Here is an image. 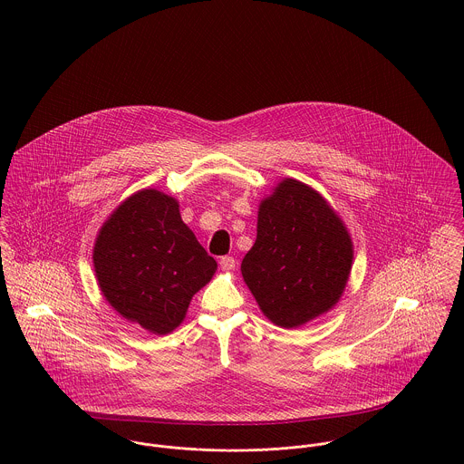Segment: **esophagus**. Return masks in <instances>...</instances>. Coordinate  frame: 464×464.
<instances>
[{"label":"esophagus","instance_id":"obj_1","mask_svg":"<svg viewBox=\"0 0 464 464\" xmlns=\"http://www.w3.org/2000/svg\"><path fill=\"white\" fill-rule=\"evenodd\" d=\"M236 265H237L236 259L230 257V256H225V257L219 259V266H221L223 271H232V269H236Z\"/></svg>","mask_w":464,"mask_h":464}]
</instances>
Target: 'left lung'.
Returning a JSON list of instances; mask_svg holds the SVG:
<instances>
[{
	"label": "left lung",
	"instance_id": "1",
	"mask_svg": "<svg viewBox=\"0 0 464 464\" xmlns=\"http://www.w3.org/2000/svg\"><path fill=\"white\" fill-rule=\"evenodd\" d=\"M352 261V237L331 203L284 179L261 199L257 239L241 273L271 324L298 329L339 302Z\"/></svg>",
	"mask_w": 464,
	"mask_h": 464
}]
</instances>
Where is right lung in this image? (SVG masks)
<instances>
[{
	"instance_id": "right-lung-1",
	"label": "right lung",
	"mask_w": 464,
	"mask_h": 464,
	"mask_svg": "<svg viewBox=\"0 0 464 464\" xmlns=\"http://www.w3.org/2000/svg\"><path fill=\"white\" fill-rule=\"evenodd\" d=\"M92 265L109 305L157 335L184 322L218 269L182 221L179 201L157 189H140L112 210L96 236Z\"/></svg>"
}]
</instances>
